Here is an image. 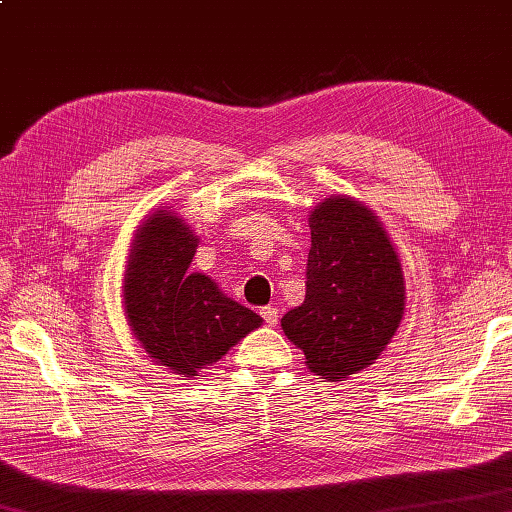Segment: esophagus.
I'll use <instances>...</instances> for the list:
<instances>
[{
    "label": "esophagus",
    "instance_id": "34e87169",
    "mask_svg": "<svg viewBox=\"0 0 512 512\" xmlns=\"http://www.w3.org/2000/svg\"><path fill=\"white\" fill-rule=\"evenodd\" d=\"M259 313H262L264 322H266L268 326H277V322H279V310H277L275 306H264L262 310H259Z\"/></svg>",
    "mask_w": 512,
    "mask_h": 512
}]
</instances>
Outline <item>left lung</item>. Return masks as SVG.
Returning <instances> with one entry per match:
<instances>
[{"instance_id": "1", "label": "left lung", "mask_w": 512, "mask_h": 512, "mask_svg": "<svg viewBox=\"0 0 512 512\" xmlns=\"http://www.w3.org/2000/svg\"><path fill=\"white\" fill-rule=\"evenodd\" d=\"M304 302L282 317L310 373L342 382L375 364L402 324V259L377 215L348 195H330L308 215Z\"/></svg>"}]
</instances>
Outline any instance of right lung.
I'll return each mask as SVG.
<instances>
[{
    "label": "right lung",
    "instance_id": "right-lung-1",
    "mask_svg": "<svg viewBox=\"0 0 512 512\" xmlns=\"http://www.w3.org/2000/svg\"><path fill=\"white\" fill-rule=\"evenodd\" d=\"M197 244L184 217L157 208L137 228L122 286L126 322L139 346L182 377L219 362L264 322L224 295L213 277L190 273Z\"/></svg>",
    "mask_w": 512,
    "mask_h": 512
}]
</instances>
